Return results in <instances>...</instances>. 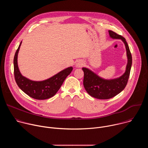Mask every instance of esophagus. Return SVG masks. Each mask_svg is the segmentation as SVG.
<instances>
[{
	"label": "esophagus",
	"mask_w": 148,
	"mask_h": 148,
	"mask_svg": "<svg viewBox=\"0 0 148 148\" xmlns=\"http://www.w3.org/2000/svg\"><path fill=\"white\" fill-rule=\"evenodd\" d=\"M84 66V62L82 61L81 60H78L75 64V67H77V68H79V67H81Z\"/></svg>",
	"instance_id": "1"
}]
</instances>
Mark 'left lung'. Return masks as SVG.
Returning <instances> with one entry per match:
<instances>
[{
	"mask_svg": "<svg viewBox=\"0 0 148 148\" xmlns=\"http://www.w3.org/2000/svg\"><path fill=\"white\" fill-rule=\"evenodd\" d=\"M108 32L111 38L121 39L123 42L126 50L128 63L125 73L120 77L112 79H105L87 68L82 69L84 74L83 84L86 91L91 97L100 99L111 98L123 90L130 77L132 62V55L125 38L112 30H109Z\"/></svg>",
	"mask_w": 148,
	"mask_h": 148,
	"instance_id": "left-lung-1",
	"label": "left lung"
}]
</instances>
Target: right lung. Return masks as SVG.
Masks as SVG:
<instances>
[{
	"mask_svg": "<svg viewBox=\"0 0 148 148\" xmlns=\"http://www.w3.org/2000/svg\"><path fill=\"white\" fill-rule=\"evenodd\" d=\"M20 44L16 51L14 60V75L18 87L29 97L36 99H46L53 97L59 90L66 77L71 73L73 67L62 70L51 78L41 81L30 80L21 74L17 65V55Z\"/></svg>",
	"mask_w": 148,
	"mask_h": 148,
	"instance_id": "right-lung-1",
	"label": "right lung"
}]
</instances>
